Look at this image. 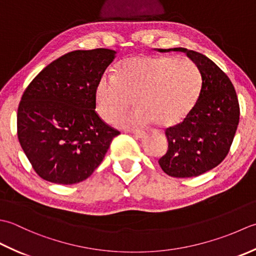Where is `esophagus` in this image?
<instances>
[{
  "mask_svg": "<svg viewBox=\"0 0 256 256\" xmlns=\"http://www.w3.org/2000/svg\"><path fill=\"white\" fill-rule=\"evenodd\" d=\"M130 132L134 134V137H137V138H144V134H146V132H144V130H132V132Z\"/></svg>",
  "mask_w": 256,
  "mask_h": 256,
  "instance_id": "34e87169",
  "label": "esophagus"
}]
</instances>
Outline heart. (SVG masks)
Masks as SVG:
<instances>
[{
  "instance_id": "b5f03b06",
  "label": "heart",
  "mask_w": 256,
  "mask_h": 256,
  "mask_svg": "<svg viewBox=\"0 0 256 256\" xmlns=\"http://www.w3.org/2000/svg\"><path fill=\"white\" fill-rule=\"evenodd\" d=\"M201 90V75L184 57L132 55L118 62L114 76L104 75L95 88L96 110L112 122L132 103V112L118 118V126H144L154 122L170 128L181 124L194 109Z\"/></svg>"
}]
</instances>
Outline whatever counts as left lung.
I'll list each match as a JSON object with an SVG mask.
<instances>
[{
    "instance_id": "left-lung-1",
    "label": "left lung",
    "mask_w": 256,
    "mask_h": 256,
    "mask_svg": "<svg viewBox=\"0 0 256 256\" xmlns=\"http://www.w3.org/2000/svg\"><path fill=\"white\" fill-rule=\"evenodd\" d=\"M158 50L184 52L201 74L196 105L184 122L166 130L168 151L158 161L168 176H198L216 168L228 154L240 120L236 92L226 72L206 55L184 48Z\"/></svg>"
}]
</instances>
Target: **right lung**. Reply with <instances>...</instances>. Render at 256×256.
<instances>
[{"mask_svg": "<svg viewBox=\"0 0 256 256\" xmlns=\"http://www.w3.org/2000/svg\"><path fill=\"white\" fill-rule=\"evenodd\" d=\"M116 52L74 50L52 62L26 88L18 137L42 179L74 184L102 164L118 130L95 112V88Z\"/></svg>", "mask_w": 256, "mask_h": 256, "instance_id": "right-lung-1", "label": "right lung"}]
</instances>
